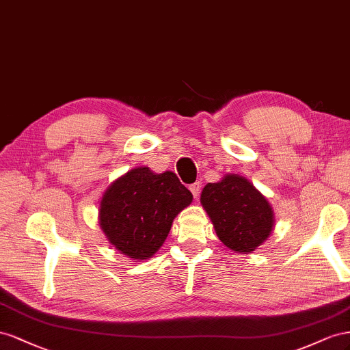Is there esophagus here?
Here are the masks:
<instances>
[{
	"label": "esophagus",
	"instance_id": "obj_1",
	"mask_svg": "<svg viewBox=\"0 0 350 350\" xmlns=\"http://www.w3.org/2000/svg\"><path fill=\"white\" fill-rule=\"evenodd\" d=\"M189 189H191V192L193 195V198H198L199 193H201V186H199V183H193L189 186Z\"/></svg>",
	"mask_w": 350,
	"mask_h": 350
}]
</instances>
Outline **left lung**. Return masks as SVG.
I'll return each instance as SVG.
<instances>
[{
    "label": "left lung",
    "mask_w": 350,
    "mask_h": 350,
    "mask_svg": "<svg viewBox=\"0 0 350 350\" xmlns=\"http://www.w3.org/2000/svg\"><path fill=\"white\" fill-rule=\"evenodd\" d=\"M201 204L219 241L234 252H252L271 234L273 208L242 176L226 174L223 180L208 183Z\"/></svg>",
    "instance_id": "8db88e82"
}]
</instances>
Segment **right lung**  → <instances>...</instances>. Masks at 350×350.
I'll return each instance as SVG.
<instances>
[{
    "mask_svg": "<svg viewBox=\"0 0 350 350\" xmlns=\"http://www.w3.org/2000/svg\"><path fill=\"white\" fill-rule=\"evenodd\" d=\"M192 199L173 172L157 174L148 167H137L104 192L99 226L123 255L145 261L163 246L174 217Z\"/></svg>",
    "mask_w": 350,
    "mask_h": 350,
    "instance_id": "right-lung-1",
    "label": "right lung"
}]
</instances>
